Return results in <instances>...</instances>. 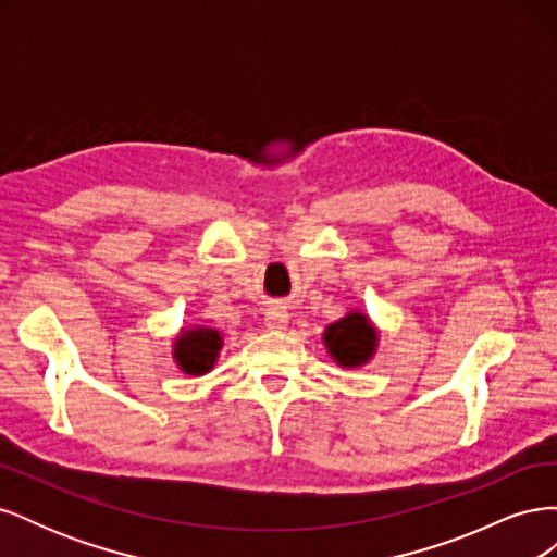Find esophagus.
I'll list each match as a JSON object with an SVG mask.
<instances>
[{"label": "esophagus", "instance_id": "34e87169", "mask_svg": "<svg viewBox=\"0 0 557 557\" xmlns=\"http://www.w3.org/2000/svg\"><path fill=\"white\" fill-rule=\"evenodd\" d=\"M288 320H290V313L281 305H274L264 311V323L269 330H285L288 327Z\"/></svg>", "mask_w": 557, "mask_h": 557}]
</instances>
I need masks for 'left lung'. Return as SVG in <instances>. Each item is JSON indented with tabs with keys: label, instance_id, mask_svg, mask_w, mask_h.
<instances>
[{
	"label": "left lung",
	"instance_id": "8db88e82",
	"mask_svg": "<svg viewBox=\"0 0 557 557\" xmlns=\"http://www.w3.org/2000/svg\"><path fill=\"white\" fill-rule=\"evenodd\" d=\"M325 346L342 367H360L374 356L376 330L364 313L352 311L327 327Z\"/></svg>",
	"mask_w": 557,
	"mask_h": 557
}]
</instances>
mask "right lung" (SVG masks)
Listing matches in <instances>:
<instances>
[{
    "label": "right lung",
    "mask_w": 557,
    "mask_h": 557,
    "mask_svg": "<svg viewBox=\"0 0 557 557\" xmlns=\"http://www.w3.org/2000/svg\"><path fill=\"white\" fill-rule=\"evenodd\" d=\"M221 346H223L221 332H215L211 327L185 330L174 344V360L178 362V367L185 374L201 376L213 367Z\"/></svg>",
    "instance_id": "right-lung-1"
}]
</instances>
